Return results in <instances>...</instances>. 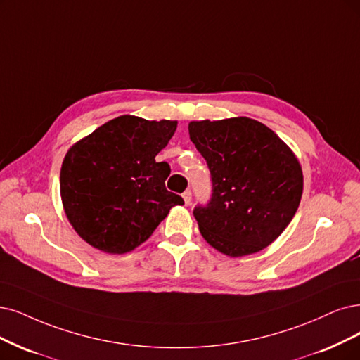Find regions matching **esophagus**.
Returning a JSON list of instances; mask_svg holds the SVG:
<instances>
[{"label":"esophagus","instance_id":"esophagus-1","mask_svg":"<svg viewBox=\"0 0 360 360\" xmlns=\"http://www.w3.org/2000/svg\"><path fill=\"white\" fill-rule=\"evenodd\" d=\"M182 197H184V202H185V205H190L191 203V197H193V194H191V191L190 190H187L185 191L184 194H182Z\"/></svg>","mask_w":360,"mask_h":360}]
</instances>
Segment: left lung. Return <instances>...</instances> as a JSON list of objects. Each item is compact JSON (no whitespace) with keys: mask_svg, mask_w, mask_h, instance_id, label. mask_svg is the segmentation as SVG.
<instances>
[{"mask_svg":"<svg viewBox=\"0 0 360 360\" xmlns=\"http://www.w3.org/2000/svg\"><path fill=\"white\" fill-rule=\"evenodd\" d=\"M188 131L212 176L209 203L193 212L205 240L233 258L271 245L301 202L295 154L271 129L248 117L191 122Z\"/></svg>","mask_w":360,"mask_h":360,"instance_id":"1","label":"left lung"}]
</instances>
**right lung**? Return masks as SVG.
Returning a JSON list of instances; mask_svg holds the SVG:
<instances>
[{"label": "right lung", "instance_id": "add662e5", "mask_svg": "<svg viewBox=\"0 0 360 360\" xmlns=\"http://www.w3.org/2000/svg\"><path fill=\"white\" fill-rule=\"evenodd\" d=\"M176 126L120 115L68 150L60 197L84 242L106 254H126L154 233L173 206L184 205L181 195L166 190L169 165L155 162Z\"/></svg>", "mask_w": 360, "mask_h": 360}]
</instances>
